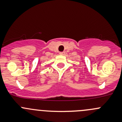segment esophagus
<instances>
[{
    "label": "esophagus",
    "mask_w": 122,
    "mask_h": 122,
    "mask_svg": "<svg viewBox=\"0 0 122 122\" xmlns=\"http://www.w3.org/2000/svg\"><path fill=\"white\" fill-rule=\"evenodd\" d=\"M60 55H65V52H60Z\"/></svg>",
    "instance_id": "34e87169"
}]
</instances>
